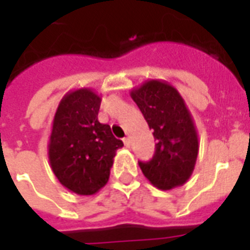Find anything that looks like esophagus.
<instances>
[{
	"instance_id": "1",
	"label": "esophagus",
	"mask_w": 250,
	"mask_h": 250,
	"mask_svg": "<svg viewBox=\"0 0 250 250\" xmlns=\"http://www.w3.org/2000/svg\"><path fill=\"white\" fill-rule=\"evenodd\" d=\"M123 142H125V146L127 147V148H130V146H131V141H130V138H128V136H127V138H125V139H123Z\"/></svg>"
}]
</instances>
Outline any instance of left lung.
<instances>
[{"label":"left lung","mask_w":250,"mask_h":250,"mask_svg":"<svg viewBox=\"0 0 250 250\" xmlns=\"http://www.w3.org/2000/svg\"><path fill=\"white\" fill-rule=\"evenodd\" d=\"M130 95L157 139L151 161L139 162L142 173L161 190L182 186L193 174L199 147L184 98L165 80H147Z\"/></svg>","instance_id":"1"}]
</instances>
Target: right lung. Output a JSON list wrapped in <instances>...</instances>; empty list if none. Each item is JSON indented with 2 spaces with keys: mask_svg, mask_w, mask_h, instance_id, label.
<instances>
[{
  "mask_svg": "<svg viewBox=\"0 0 250 250\" xmlns=\"http://www.w3.org/2000/svg\"><path fill=\"white\" fill-rule=\"evenodd\" d=\"M102 98L91 88L71 91L59 103L48 145L53 174L69 191L92 195L108 182L116 139L108 125L98 120Z\"/></svg>",
  "mask_w": 250,
  "mask_h": 250,
  "instance_id": "1",
  "label": "right lung"
}]
</instances>
